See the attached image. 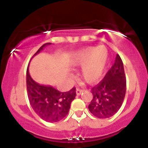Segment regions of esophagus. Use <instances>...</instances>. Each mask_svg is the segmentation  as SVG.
Segmentation results:
<instances>
[{"instance_id": "1", "label": "esophagus", "mask_w": 148, "mask_h": 148, "mask_svg": "<svg viewBox=\"0 0 148 148\" xmlns=\"http://www.w3.org/2000/svg\"><path fill=\"white\" fill-rule=\"evenodd\" d=\"M83 92V90L82 89H77V90H76V93H77V95H80Z\"/></svg>"}]
</instances>
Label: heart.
Wrapping results in <instances>:
<instances>
[{
  "label": "heart",
  "mask_w": 148,
  "mask_h": 148,
  "mask_svg": "<svg viewBox=\"0 0 148 148\" xmlns=\"http://www.w3.org/2000/svg\"><path fill=\"white\" fill-rule=\"evenodd\" d=\"M108 56V51L104 46H88L74 53L72 64L77 67H82L81 76L86 82L95 84L102 77Z\"/></svg>",
  "instance_id": "obj_1"
}]
</instances>
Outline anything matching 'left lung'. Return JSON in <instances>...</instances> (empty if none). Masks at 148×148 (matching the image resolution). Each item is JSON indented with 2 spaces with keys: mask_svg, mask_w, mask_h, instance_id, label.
<instances>
[{
  "mask_svg": "<svg viewBox=\"0 0 148 148\" xmlns=\"http://www.w3.org/2000/svg\"><path fill=\"white\" fill-rule=\"evenodd\" d=\"M91 92L93 97L88 108L94 116L100 119L109 118L120 110L126 93V77L123 63L118 54L104 79Z\"/></svg>",
  "mask_w": 148,
  "mask_h": 148,
  "instance_id": "obj_1",
  "label": "left lung"
}]
</instances>
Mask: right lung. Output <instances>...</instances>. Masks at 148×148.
Segmentation results:
<instances>
[{"label": "right lung", "mask_w": 148, "mask_h": 148, "mask_svg": "<svg viewBox=\"0 0 148 148\" xmlns=\"http://www.w3.org/2000/svg\"><path fill=\"white\" fill-rule=\"evenodd\" d=\"M51 44L46 43L41 46L32 58L41 51L45 46ZM28 69L29 65L26 71V88L33 110L46 122H56L62 120L68 114L71 103L77 95L75 87L68 92H62L51 86L40 84L31 78Z\"/></svg>", "instance_id": "1"}]
</instances>
